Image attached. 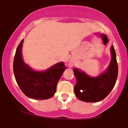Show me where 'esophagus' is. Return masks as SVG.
Wrapping results in <instances>:
<instances>
[{
	"label": "esophagus",
	"mask_w": 128,
	"mask_h": 128,
	"mask_svg": "<svg viewBox=\"0 0 128 128\" xmlns=\"http://www.w3.org/2000/svg\"><path fill=\"white\" fill-rule=\"evenodd\" d=\"M70 64H71V63H70Z\"/></svg>",
	"instance_id": "obj_1"
}]
</instances>
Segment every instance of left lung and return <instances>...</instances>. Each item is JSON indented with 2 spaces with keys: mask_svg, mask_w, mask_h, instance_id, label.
I'll list each match as a JSON object with an SVG mask.
<instances>
[{
  "mask_svg": "<svg viewBox=\"0 0 128 128\" xmlns=\"http://www.w3.org/2000/svg\"><path fill=\"white\" fill-rule=\"evenodd\" d=\"M111 52L112 58L108 70L98 77H90L77 68L73 69L77 79L74 92L80 100L86 102L101 101L114 87L118 77V67L113 46L111 47Z\"/></svg>",
  "mask_w": 128,
  "mask_h": 128,
  "instance_id": "1",
  "label": "left lung"
}]
</instances>
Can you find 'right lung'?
I'll return each mask as SVG.
<instances>
[{
	"label": "right lung",
	"instance_id": "obj_1",
	"mask_svg": "<svg viewBox=\"0 0 128 128\" xmlns=\"http://www.w3.org/2000/svg\"><path fill=\"white\" fill-rule=\"evenodd\" d=\"M24 40L16 48L14 60L15 79L26 96L36 100H45L54 96L62 74L67 69L64 62H59L45 72H35L24 64L22 57Z\"/></svg>",
	"mask_w": 128,
	"mask_h": 128
}]
</instances>
